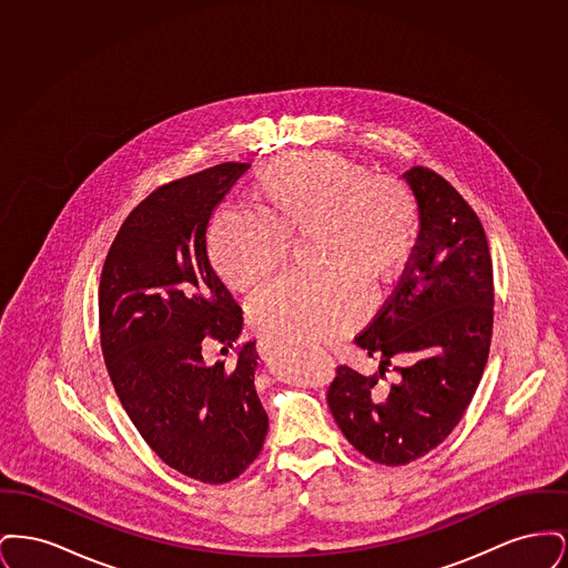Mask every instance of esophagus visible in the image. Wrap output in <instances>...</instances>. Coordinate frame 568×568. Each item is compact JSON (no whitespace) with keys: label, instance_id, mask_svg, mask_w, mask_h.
<instances>
[{"label":"esophagus","instance_id":"34e87169","mask_svg":"<svg viewBox=\"0 0 568 568\" xmlns=\"http://www.w3.org/2000/svg\"><path fill=\"white\" fill-rule=\"evenodd\" d=\"M257 352H260V355L262 357H271V355H274L276 352H281L276 345H271V343H260L257 345Z\"/></svg>","mask_w":568,"mask_h":568}]
</instances>
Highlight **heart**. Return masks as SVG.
Masks as SVG:
<instances>
[{
  "label": "heart",
  "mask_w": 568,
  "mask_h": 568,
  "mask_svg": "<svg viewBox=\"0 0 568 568\" xmlns=\"http://www.w3.org/2000/svg\"><path fill=\"white\" fill-rule=\"evenodd\" d=\"M257 211L225 206L209 227L206 255L219 281L243 292L278 271L290 234L313 232L324 268L296 272L251 297L253 332L278 345L325 343L353 329L373 306L368 278L403 268L419 234L413 191L400 179L336 153H300L266 165Z\"/></svg>",
  "instance_id": "b5f03b06"
}]
</instances>
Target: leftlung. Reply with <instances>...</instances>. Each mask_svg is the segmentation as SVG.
Wrapping results in <instances>:
<instances>
[{
	"label": "left lung",
	"mask_w": 568,
	"mask_h": 568,
	"mask_svg": "<svg viewBox=\"0 0 568 568\" xmlns=\"http://www.w3.org/2000/svg\"><path fill=\"white\" fill-rule=\"evenodd\" d=\"M406 183L419 206V236L398 287L355 345L381 357L378 375L338 366L327 405L366 458L403 466L456 428L484 375L494 324V274L477 213L440 174L415 165ZM392 358L402 378L379 385Z\"/></svg>",
	"instance_id": "left-lung-1"
}]
</instances>
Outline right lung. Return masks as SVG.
Returning a JSON list of instances; mask_svg holds the SVG:
<instances>
[{"instance_id": "obj_1", "label": "right lung", "mask_w": 568, "mask_h": 568, "mask_svg": "<svg viewBox=\"0 0 568 568\" xmlns=\"http://www.w3.org/2000/svg\"><path fill=\"white\" fill-rule=\"evenodd\" d=\"M248 170L219 163L146 195L110 244L100 281V338L114 392L146 445L202 484H227L260 456L268 415L255 392V343L227 352L243 311L206 255L216 204Z\"/></svg>"}]
</instances>
